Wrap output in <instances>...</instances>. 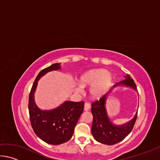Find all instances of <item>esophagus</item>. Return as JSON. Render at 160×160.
Segmentation results:
<instances>
[{"label":"esophagus","mask_w":160,"mask_h":160,"mask_svg":"<svg viewBox=\"0 0 160 160\" xmlns=\"http://www.w3.org/2000/svg\"><path fill=\"white\" fill-rule=\"evenodd\" d=\"M91 108V106H90V104L89 102H85V106H84V110L85 111H88L90 110Z\"/></svg>","instance_id":"esophagus-1"}]
</instances>
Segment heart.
I'll list each match as a JSON object with an SVG mask.
<instances>
[{
  "mask_svg": "<svg viewBox=\"0 0 160 160\" xmlns=\"http://www.w3.org/2000/svg\"><path fill=\"white\" fill-rule=\"evenodd\" d=\"M112 78L106 70L96 69L90 70L82 75L80 78V85L82 87H92L90 94L94 99H99L102 97L112 84ZM80 92L82 88H78Z\"/></svg>",
  "mask_w": 160,
  "mask_h": 160,
  "instance_id": "b5f03b06",
  "label": "heart"
}]
</instances>
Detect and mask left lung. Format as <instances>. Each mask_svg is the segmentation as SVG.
<instances>
[{
    "mask_svg": "<svg viewBox=\"0 0 160 160\" xmlns=\"http://www.w3.org/2000/svg\"><path fill=\"white\" fill-rule=\"evenodd\" d=\"M125 78L126 79L121 80L120 83L116 84L115 86L123 84L137 90L136 85L130 75L127 74ZM105 99L106 95L92 103L91 112L93 115L92 133L97 141L112 145L121 142L131 132L136 121L138 113L128 123L116 126L113 125L107 116L105 109Z\"/></svg>",
    "mask_w": 160,
    "mask_h": 160,
    "instance_id": "8db88e82",
    "label": "left lung"
}]
</instances>
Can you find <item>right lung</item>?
<instances>
[{
    "mask_svg": "<svg viewBox=\"0 0 160 160\" xmlns=\"http://www.w3.org/2000/svg\"><path fill=\"white\" fill-rule=\"evenodd\" d=\"M59 68L60 63H54L41 70L34 80L29 96V119L34 132L43 141L51 145L61 144L71 138L85 104L83 101H67L51 111H42L37 107L34 93L38 80L47 72Z\"/></svg>",
    "mask_w": 160,
    "mask_h": 160,
    "instance_id": "right-lung-1",
    "label": "right lung"
}]
</instances>
